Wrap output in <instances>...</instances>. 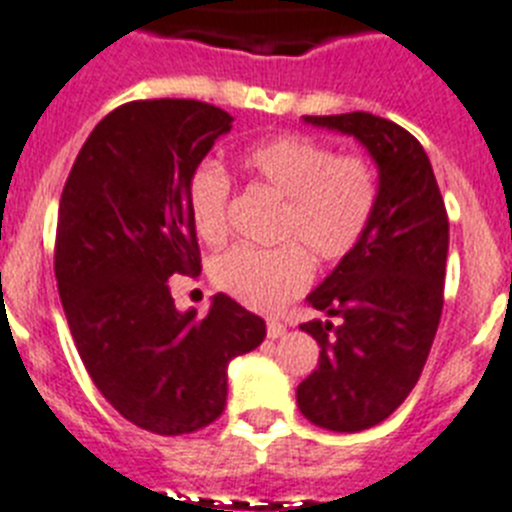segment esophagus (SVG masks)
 <instances>
[{
  "label": "esophagus",
  "mask_w": 512,
  "mask_h": 512,
  "mask_svg": "<svg viewBox=\"0 0 512 512\" xmlns=\"http://www.w3.org/2000/svg\"><path fill=\"white\" fill-rule=\"evenodd\" d=\"M285 331H287L285 323H279V321L266 323V336H269V339H279V336H285Z\"/></svg>",
  "instance_id": "34e87169"
}]
</instances>
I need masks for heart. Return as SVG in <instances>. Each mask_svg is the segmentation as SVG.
I'll return each instance as SVG.
<instances>
[{
	"label": "heart",
	"instance_id": "b5f03b06",
	"mask_svg": "<svg viewBox=\"0 0 512 512\" xmlns=\"http://www.w3.org/2000/svg\"><path fill=\"white\" fill-rule=\"evenodd\" d=\"M243 165L266 189L285 199L277 248L235 246L212 261L214 285L253 310H277L308 287L310 256L321 264L347 259L360 246L378 204V178L360 155H334L329 144L303 134H279L253 144ZM230 178L214 163L196 168L189 212L199 238L227 235Z\"/></svg>",
	"mask_w": 512,
	"mask_h": 512
}]
</instances>
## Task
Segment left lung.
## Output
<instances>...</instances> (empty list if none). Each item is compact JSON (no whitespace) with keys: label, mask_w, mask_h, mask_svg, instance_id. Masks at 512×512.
Returning <instances> with one entry per match:
<instances>
[{"label":"left lung","mask_w":512,"mask_h":512,"mask_svg":"<svg viewBox=\"0 0 512 512\" xmlns=\"http://www.w3.org/2000/svg\"><path fill=\"white\" fill-rule=\"evenodd\" d=\"M355 137L378 168V204L360 246L310 292L331 321H308L318 368L298 386L300 412L318 427L378 425L417 386L443 313L448 214L422 144L388 119L355 111L303 116Z\"/></svg>","instance_id":"obj_1"}]
</instances>
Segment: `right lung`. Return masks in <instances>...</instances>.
<instances>
[{
  "instance_id": "obj_1",
  "label": "right lung",
  "mask_w": 512,
  "mask_h": 512,
  "mask_svg": "<svg viewBox=\"0 0 512 512\" xmlns=\"http://www.w3.org/2000/svg\"><path fill=\"white\" fill-rule=\"evenodd\" d=\"M230 129L202 100H134L95 126L61 191L54 272L77 352L108 404L157 435L220 417L227 365L266 336L222 292L199 318L168 285L202 269L189 186Z\"/></svg>"
}]
</instances>
